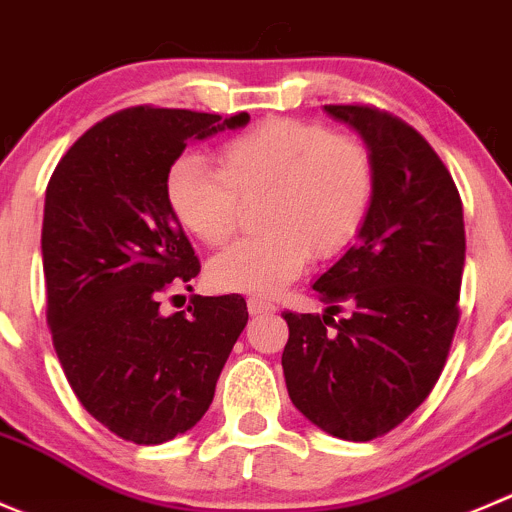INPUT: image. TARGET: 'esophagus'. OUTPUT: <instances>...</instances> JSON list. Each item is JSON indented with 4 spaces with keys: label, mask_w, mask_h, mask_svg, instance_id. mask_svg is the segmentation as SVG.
Listing matches in <instances>:
<instances>
[{
    "label": "esophagus",
    "mask_w": 512,
    "mask_h": 512,
    "mask_svg": "<svg viewBox=\"0 0 512 512\" xmlns=\"http://www.w3.org/2000/svg\"><path fill=\"white\" fill-rule=\"evenodd\" d=\"M247 310H250V315H267V312H275V305L262 300V297H250L247 300Z\"/></svg>",
    "instance_id": "1"
}]
</instances>
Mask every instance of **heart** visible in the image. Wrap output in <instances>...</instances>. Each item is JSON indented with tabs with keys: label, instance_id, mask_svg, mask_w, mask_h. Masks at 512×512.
<instances>
[{
	"label": "heart",
	"instance_id": "1",
	"mask_svg": "<svg viewBox=\"0 0 512 512\" xmlns=\"http://www.w3.org/2000/svg\"><path fill=\"white\" fill-rule=\"evenodd\" d=\"M265 232L235 242L207 267L217 290L275 295L310 255L332 260L355 242L375 197V165L355 137L305 119L272 117L217 147V170L182 152L165 172L175 220L205 245L235 235L242 202L260 200Z\"/></svg>",
	"mask_w": 512,
	"mask_h": 512
}]
</instances>
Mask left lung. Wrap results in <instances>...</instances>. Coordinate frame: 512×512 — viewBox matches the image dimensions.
<instances>
[{
    "label": "left lung",
    "mask_w": 512,
    "mask_h": 512,
    "mask_svg": "<svg viewBox=\"0 0 512 512\" xmlns=\"http://www.w3.org/2000/svg\"><path fill=\"white\" fill-rule=\"evenodd\" d=\"M370 147L375 197L360 240L312 285L325 315L285 310L282 370L292 405L335 438L398 428L435 388L465 265L460 192L418 130L370 104H325ZM342 309L348 315L335 321Z\"/></svg>",
    "instance_id": "8db88e82"
}]
</instances>
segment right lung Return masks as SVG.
<instances>
[{"mask_svg": "<svg viewBox=\"0 0 512 512\" xmlns=\"http://www.w3.org/2000/svg\"><path fill=\"white\" fill-rule=\"evenodd\" d=\"M140 104L89 127L54 167L44 197L47 325L74 395L117 438L160 445L210 408L247 325L242 295H192L162 315V295L200 272L165 200V172L190 140L247 124Z\"/></svg>", "mask_w": 512, "mask_h": 512, "instance_id": "right-lung-1", "label": "right lung"}]
</instances>
